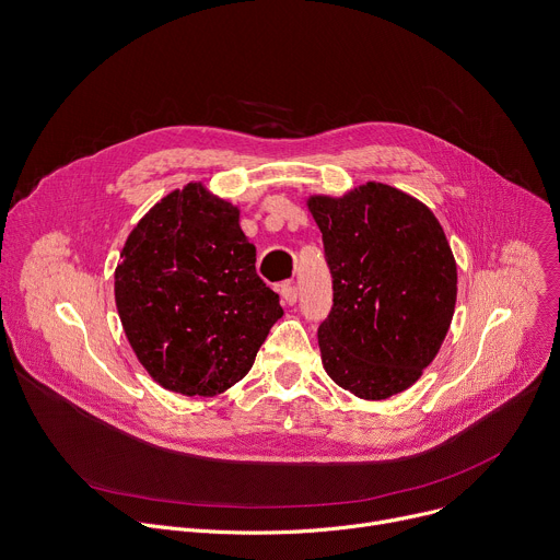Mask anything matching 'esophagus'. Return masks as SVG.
<instances>
[{
  "label": "esophagus",
  "mask_w": 560,
  "mask_h": 560,
  "mask_svg": "<svg viewBox=\"0 0 560 560\" xmlns=\"http://www.w3.org/2000/svg\"><path fill=\"white\" fill-rule=\"evenodd\" d=\"M279 294H281V299H283L288 305H294V303H296V296H299V290H296V285H292V283H281V285H279Z\"/></svg>",
  "instance_id": "obj_1"
}]
</instances>
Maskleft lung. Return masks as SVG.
Returning a JSON list of instances; mask_svg holds the SVG:
<instances>
[{
	"label": "left lung",
	"instance_id": "left-lung-1",
	"mask_svg": "<svg viewBox=\"0 0 560 560\" xmlns=\"http://www.w3.org/2000/svg\"><path fill=\"white\" fill-rule=\"evenodd\" d=\"M332 275V310L318 326L330 378L381 401L434 361L452 324L456 264L419 199L368 182L341 199L310 197Z\"/></svg>",
	"mask_w": 560,
	"mask_h": 560
}]
</instances>
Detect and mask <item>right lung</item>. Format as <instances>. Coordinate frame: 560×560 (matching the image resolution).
Masks as SVG:
<instances>
[{
    "mask_svg": "<svg viewBox=\"0 0 560 560\" xmlns=\"http://www.w3.org/2000/svg\"><path fill=\"white\" fill-rule=\"evenodd\" d=\"M119 259L121 326L159 385L214 396L250 372L283 310L232 203L201 184L173 190L135 225Z\"/></svg>",
    "mask_w": 560,
    "mask_h": 560,
    "instance_id": "right-lung-1",
    "label": "right lung"
}]
</instances>
